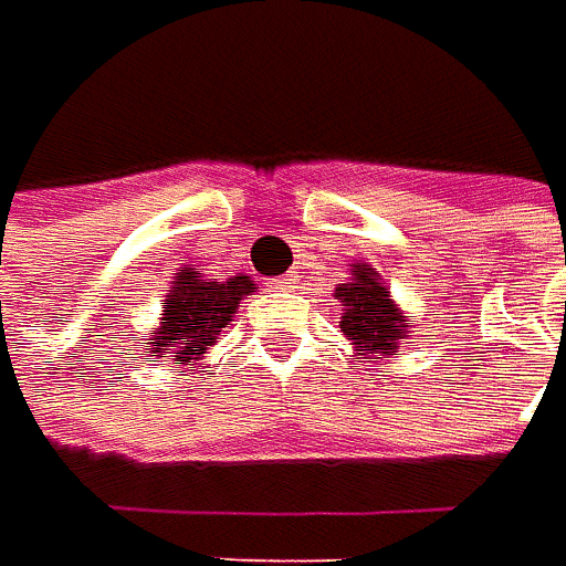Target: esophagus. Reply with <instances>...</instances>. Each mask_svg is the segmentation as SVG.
<instances>
[{"instance_id":"esophagus-1","label":"esophagus","mask_w":566,"mask_h":566,"mask_svg":"<svg viewBox=\"0 0 566 566\" xmlns=\"http://www.w3.org/2000/svg\"><path fill=\"white\" fill-rule=\"evenodd\" d=\"M290 276H293V273H290ZM276 286H283V280H276Z\"/></svg>"}]
</instances>
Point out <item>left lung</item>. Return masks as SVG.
<instances>
[{
    "label": "left lung",
    "mask_w": 566,
    "mask_h": 566,
    "mask_svg": "<svg viewBox=\"0 0 566 566\" xmlns=\"http://www.w3.org/2000/svg\"><path fill=\"white\" fill-rule=\"evenodd\" d=\"M353 283H339L337 298H343L339 331L356 343L359 356L384 353L397 356L400 339L409 334V324H402V312L390 302L387 290L378 283L368 264H356Z\"/></svg>",
    "instance_id": "left-lung-1"
}]
</instances>
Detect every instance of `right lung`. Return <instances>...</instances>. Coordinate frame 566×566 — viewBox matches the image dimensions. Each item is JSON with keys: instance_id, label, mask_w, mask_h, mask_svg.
I'll list each match as a JSON object with an SVG mask.
<instances>
[{"instance_id": "add662e5", "label": "right lung", "mask_w": 566, "mask_h": 566, "mask_svg": "<svg viewBox=\"0 0 566 566\" xmlns=\"http://www.w3.org/2000/svg\"><path fill=\"white\" fill-rule=\"evenodd\" d=\"M254 293V280L232 276L227 283H207L198 273L186 271L164 302V317L154 337V353L164 361L186 365L198 359L207 346L217 343L220 327H227L239 302Z\"/></svg>"}]
</instances>
